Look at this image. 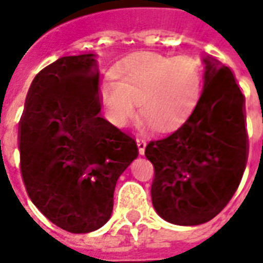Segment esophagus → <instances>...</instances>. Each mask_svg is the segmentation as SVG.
<instances>
[{
    "instance_id": "esophagus-1",
    "label": "esophagus",
    "mask_w": 263,
    "mask_h": 263,
    "mask_svg": "<svg viewBox=\"0 0 263 263\" xmlns=\"http://www.w3.org/2000/svg\"><path fill=\"white\" fill-rule=\"evenodd\" d=\"M136 141H137L138 153H140V155H144L145 146H146V141H145L144 138H141V137H137V140H136Z\"/></svg>"
}]
</instances>
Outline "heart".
Here are the masks:
<instances>
[{
  "label": "heart",
  "instance_id": "heart-1",
  "mask_svg": "<svg viewBox=\"0 0 263 263\" xmlns=\"http://www.w3.org/2000/svg\"><path fill=\"white\" fill-rule=\"evenodd\" d=\"M202 77L189 57L136 54L122 65L115 84L102 85L100 96L108 121L125 127L136 118L137 108L161 133L183 125L197 106Z\"/></svg>",
  "mask_w": 263,
  "mask_h": 263
}]
</instances>
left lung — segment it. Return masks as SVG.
<instances>
[{"instance_id":"obj_1","label":"left lung","mask_w":263,"mask_h":263,"mask_svg":"<svg viewBox=\"0 0 263 263\" xmlns=\"http://www.w3.org/2000/svg\"><path fill=\"white\" fill-rule=\"evenodd\" d=\"M203 89L179 129L151 141L153 208L165 221L198 226L217 216L238 190L249 156L245 95L234 73L203 58Z\"/></svg>"}]
</instances>
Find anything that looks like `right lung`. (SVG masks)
<instances>
[{
    "instance_id": "obj_1",
    "label": "right lung",
    "mask_w": 263,
    "mask_h": 263,
    "mask_svg": "<svg viewBox=\"0 0 263 263\" xmlns=\"http://www.w3.org/2000/svg\"><path fill=\"white\" fill-rule=\"evenodd\" d=\"M100 106L95 55L62 57L35 76L18 122L28 197L73 234L108 221L117 180L138 156L134 138L103 118Z\"/></svg>"
}]
</instances>
